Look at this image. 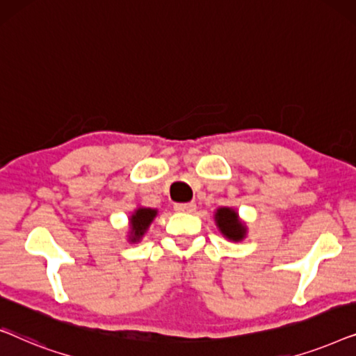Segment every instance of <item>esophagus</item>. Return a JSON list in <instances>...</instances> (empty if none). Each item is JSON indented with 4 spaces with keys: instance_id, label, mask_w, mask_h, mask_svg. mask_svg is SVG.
Instances as JSON below:
<instances>
[{
    "instance_id": "esophagus-1",
    "label": "esophagus",
    "mask_w": 356,
    "mask_h": 356,
    "mask_svg": "<svg viewBox=\"0 0 356 356\" xmlns=\"http://www.w3.org/2000/svg\"><path fill=\"white\" fill-rule=\"evenodd\" d=\"M175 211L177 212H194L196 211V204L194 202H186V204H175Z\"/></svg>"
}]
</instances>
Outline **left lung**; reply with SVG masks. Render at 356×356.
Segmentation results:
<instances>
[{"instance_id":"obj_1","label":"left lung","mask_w":356,"mask_h":356,"mask_svg":"<svg viewBox=\"0 0 356 356\" xmlns=\"http://www.w3.org/2000/svg\"><path fill=\"white\" fill-rule=\"evenodd\" d=\"M213 220H216L218 232H220L227 240H230L233 243H240L246 238L248 227L240 218V213H238L236 209L218 207L217 211L213 212Z\"/></svg>"}]
</instances>
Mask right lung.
Masks as SVG:
<instances>
[{
    "mask_svg": "<svg viewBox=\"0 0 356 356\" xmlns=\"http://www.w3.org/2000/svg\"><path fill=\"white\" fill-rule=\"evenodd\" d=\"M159 211L152 207L139 206L134 209V212L129 216V232H128V241L129 243H139L143 240L145 233H147L149 227L152 225L154 218L157 217Z\"/></svg>",
    "mask_w": 356,
    "mask_h": 356,
    "instance_id": "obj_1",
    "label": "right lung"
}]
</instances>
